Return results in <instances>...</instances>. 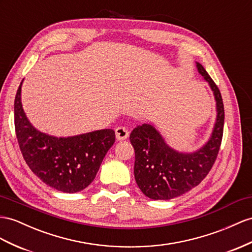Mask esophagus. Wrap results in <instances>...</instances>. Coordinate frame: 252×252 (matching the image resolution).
Masks as SVG:
<instances>
[{"label": "esophagus", "instance_id": "esophagus-1", "mask_svg": "<svg viewBox=\"0 0 252 252\" xmlns=\"http://www.w3.org/2000/svg\"><path fill=\"white\" fill-rule=\"evenodd\" d=\"M115 133H116V138H117V140H125L128 136V131L125 126H118L115 130Z\"/></svg>", "mask_w": 252, "mask_h": 252}]
</instances>
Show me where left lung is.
Wrapping results in <instances>:
<instances>
[{"label":"left lung","mask_w":252,"mask_h":252,"mask_svg":"<svg viewBox=\"0 0 252 252\" xmlns=\"http://www.w3.org/2000/svg\"><path fill=\"white\" fill-rule=\"evenodd\" d=\"M196 67L216 102V120L209 140L196 151H178L166 143L156 126L147 122L130 135L135 150V181L150 199L169 200L195 188L211 170L220 148L224 121L221 94L202 64L196 62Z\"/></svg>","instance_id":"1"}]
</instances>
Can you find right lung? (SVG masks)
<instances>
[{
  "label": "right lung",
  "instance_id": "add662e5",
  "mask_svg": "<svg viewBox=\"0 0 252 252\" xmlns=\"http://www.w3.org/2000/svg\"><path fill=\"white\" fill-rule=\"evenodd\" d=\"M22 83L15 99V127L24 160L51 188L68 193L85 189L114 145L115 132L104 128L68 137L40 132L31 124L22 107Z\"/></svg>",
  "mask_w": 252,
  "mask_h": 252
}]
</instances>
